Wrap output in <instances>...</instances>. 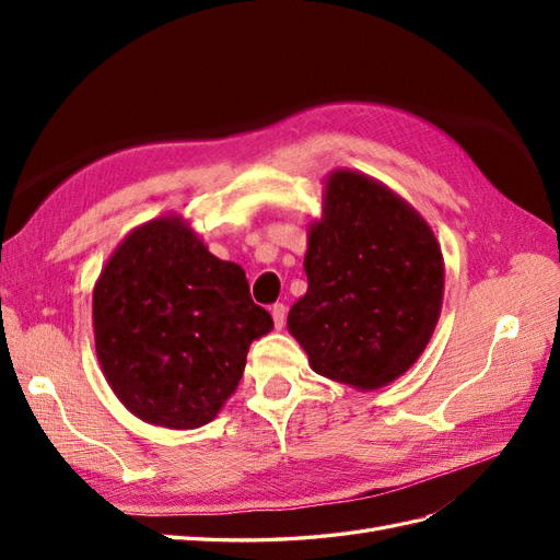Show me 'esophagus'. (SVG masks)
I'll return each instance as SVG.
<instances>
[{"instance_id":"34e87169","label":"esophagus","mask_w":560,"mask_h":560,"mask_svg":"<svg viewBox=\"0 0 560 560\" xmlns=\"http://www.w3.org/2000/svg\"><path fill=\"white\" fill-rule=\"evenodd\" d=\"M284 306L282 303H273V306H270V317H273V325H276V329H282V325H284Z\"/></svg>"}]
</instances>
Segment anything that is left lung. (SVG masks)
<instances>
[{
    "instance_id": "left-lung-1",
    "label": "left lung",
    "mask_w": 560,
    "mask_h": 560,
    "mask_svg": "<svg viewBox=\"0 0 560 560\" xmlns=\"http://www.w3.org/2000/svg\"><path fill=\"white\" fill-rule=\"evenodd\" d=\"M303 268L308 292L287 327L315 374L376 389L411 369L442 313L444 257L409 202L362 173L334 171Z\"/></svg>"
}]
</instances>
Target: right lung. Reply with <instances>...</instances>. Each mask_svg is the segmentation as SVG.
<instances>
[{
    "mask_svg": "<svg viewBox=\"0 0 560 560\" xmlns=\"http://www.w3.org/2000/svg\"><path fill=\"white\" fill-rule=\"evenodd\" d=\"M93 329L103 374L132 416L196 430L235 393L273 317L252 301L245 270L171 214L114 249L93 290Z\"/></svg>",
    "mask_w": 560,
    "mask_h": 560,
    "instance_id": "obj_1",
    "label": "right lung"
}]
</instances>
